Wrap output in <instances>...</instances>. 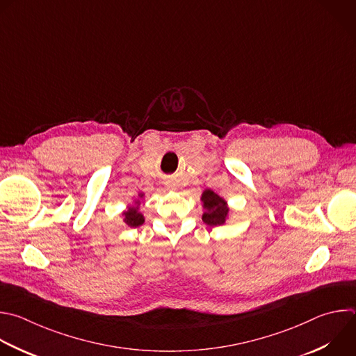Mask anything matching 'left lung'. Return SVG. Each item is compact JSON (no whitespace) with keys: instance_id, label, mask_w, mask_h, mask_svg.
<instances>
[{"instance_id":"8db88e82","label":"left lung","mask_w":356,"mask_h":356,"mask_svg":"<svg viewBox=\"0 0 356 356\" xmlns=\"http://www.w3.org/2000/svg\"><path fill=\"white\" fill-rule=\"evenodd\" d=\"M201 201L205 209V212L202 213V220L207 225L216 226L225 223L229 213V207L222 197H219L212 190H205L201 195Z\"/></svg>"}]
</instances>
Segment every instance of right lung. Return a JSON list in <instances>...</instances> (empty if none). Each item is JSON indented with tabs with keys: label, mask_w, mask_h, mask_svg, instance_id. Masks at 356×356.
Masks as SVG:
<instances>
[{
	"label": "right lung",
	"mask_w": 356,
	"mask_h": 356,
	"mask_svg": "<svg viewBox=\"0 0 356 356\" xmlns=\"http://www.w3.org/2000/svg\"><path fill=\"white\" fill-rule=\"evenodd\" d=\"M140 197H144V194H138ZM138 205L140 201H136V205H131L127 211L123 212L124 215V222L130 226V227H138L140 225L144 223V215L141 212H138Z\"/></svg>",
	"instance_id": "obj_1"
}]
</instances>
